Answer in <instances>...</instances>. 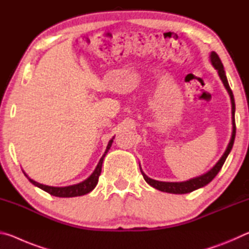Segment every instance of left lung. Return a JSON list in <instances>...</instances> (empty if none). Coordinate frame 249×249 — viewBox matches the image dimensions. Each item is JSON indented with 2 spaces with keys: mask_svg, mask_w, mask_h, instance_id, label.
Wrapping results in <instances>:
<instances>
[{
  "mask_svg": "<svg viewBox=\"0 0 249 249\" xmlns=\"http://www.w3.org/2000/svg\"><path fill=\"white\" fill-rule=\"evenodd\" d=\"M210 58H211V62H212L214 68L217 70V73H218V75H220V78L222 80L223 84H224L225 89L227 90V92H229V94L231 96V124H233V132H231V141L229 142V146H227L225 153L223 154L221 159L218 160V161L216 162V165L214 166L212 169L206 172V174H204V175H202L200 177H196V178H193L191 180L184 181V182H162V181H157V180L150 179L144 174V172H142V168H141L142 175V177H144L146 182L150 184L153 188L157 189V190H159V191L168 192V193H175V195H184V193L192 192V191L196 190V189H200L202 187H204V185L210 183L211 181L215 178L216 175L218 174V171L221 170V168L223 167V165H224L227 156H229L231 148H233V144H234V141H235V135H236L234 95H233V92H231V88H230L229 81H227V78H226V74H225V71H224V67H223V64H222L220 57L217 56V53L215 52H212L210 54Z\"/></svg>",
  "mask_w": 249,
  "mask_h": 249,
  "instance_id": "left-lung-1",
  "label": "left lung"
}]
</instances>
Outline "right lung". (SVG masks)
Segmentation results:
<instances>
[{
	"instance_id": "add662e5",
	"label": "right lung",
	"mask_w": 249,
	"mask_h": 249,
	"mask_svg": "<svg viewBox=\"0 0 249 249\" xmlns=\"http://www.w3.org/2000/svg\"><path fill=\"white\" fill-rule=\"evenodd\" d=\"M114 138V137H113ZM113 138L111 141L108 142L107 147V150H105L104 155L101 157L100 161L98 163V166H96L95 170L93 171V174H92L89 178L86 179L82 182H80L78 184H73V185H69V187H49V185H45V184H41L36 182V181L32 180L31 178H28V176L25 174L24 175L27 177V179L31 181V182L36 185V187L40 188L41 190H44L46 192H48L49 195L54 196H59V197H72V196H84L87 195V193L91 192L93 189L95 188V185L98 184V181H99V177L101 175V170H102V163H103V159L105 157V155L107 154L108 149L111 148L112 146V142H113Z\"/></svg>"
}]
</instances>
